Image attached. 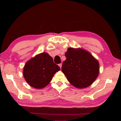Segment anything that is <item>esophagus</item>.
Returning a JSON list of instances; mask_svg holds the SVG:
<instances>
[{"label":"esophagus","mask_w":121,"mask_h":121,"mask_svg":"<svg viewBox=\"0 0 121 121\" xmlns=\"http://www.w3.org/2000/svg\"><path fill=\"white\" fill-rule=\"evenodd\" d=\"M62 63H60L59 64V67L60 68V69H61V68H62Z\"/></svg>","instance_id":"1"}]
</instances>
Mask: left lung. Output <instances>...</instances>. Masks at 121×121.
Wrapping results in <instances>:
<instances>
[{
    "label": "left lung",
    "mask_w": 121,
    "mask_h": 121,
    "mask_svg": "<svg viewBox=\"0 0 121 121\" xmlns=\"http://www.w3.org/2000/svg\"><path fill=\"white\" fill-rule=\"evenodd\" d=\"M65 56L62 71L74 86L85 88L96 80L99 73V64L90 53L82 49L69 48Z\"/></svg>",
    "instance_id": "obj_1"
}]
</instances>
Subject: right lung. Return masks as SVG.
Returning a JSON list of instances; mask_svg holds the SVG:
<instances>
[{
  "instance_id": "obj_1",
  "label": "right lung",
  "mask_w": 121,
  "mask_h": 121,
  "mask_svg": "<svg viewBox=\"0 0 121 121\" xmlns=\"http://www.w3.org/2000/svg\"><path fill=\"white\" fill-rule=\"evenodd\" d=\"M60 67L47 53L38 54L26 63L23 75L31 86L41 89L48 84Z\"/></svg>"
}]
</instances>
